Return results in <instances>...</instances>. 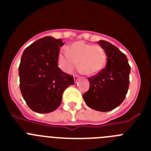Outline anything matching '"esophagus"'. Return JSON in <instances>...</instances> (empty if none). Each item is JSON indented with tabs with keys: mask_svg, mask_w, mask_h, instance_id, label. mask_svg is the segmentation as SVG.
Returning <instances> with one entry per match:
<instances>
[{
	"mask_svg": "<svg viewBox=\"0 0 151 151\" xmlns=\"http://www.w3.org/2000/svg\"><path fill=\"white\" fill-rule=\"evenodd\" d=\"M73 77H74L75 82L76 83V82H78V80L79 79V76H77V75H74V76H73Z\"/></svg>",
	"mask_w": 151,
	"mask_h": 151,
	"instance_id": "esophagus-1",
	"label": "esophagus"
}]
</instances>
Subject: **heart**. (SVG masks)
Segmentation results:
<instances>
[{
  "instance_id": "1",
  "label": "heart",
  "mask_w": 151,
  "mask_h": 151,
  "mask_svg": "<svg viewBox=\"0 0 151 151\" xmlns=\"http://www.w3.org/2000/svg\"><path fill=\"white\" fill-rule=\"evenodd\" d=\"M106 51L99 45L76 41L70 48H63L58 57L60 66L66 73L73 70L78 62V69L87 76L99 73L106 63Z\"/></svg>"
}]
</instances>
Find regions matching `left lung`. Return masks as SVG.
<instances>
[{"instance_id": "8db88e82", "label": "left lung", "mask_w": 151, "mask_h": 151, "mask_svg": "<svg viewBox=\"0 0 151 151\" xmlns=\"http://www.w3.org/2000/svg\"><path fill=\"white\" fill-rule=\"evenodd\" d=\"M97 43L106 54V66L102 71L89 77L90 88L82 95L88 107L107 112L121 104L127 94L131 67L126 56L106 41Z\"/></svg>"}]
</instances>
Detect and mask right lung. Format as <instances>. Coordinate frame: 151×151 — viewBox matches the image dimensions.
Returning a JSON list of instances; mask_svg holds the SVG:
<instances>
[{"label": "right lung", "instance_id": "add662e5", "mask_svg": "<svg viewBox=\"0 0 151 151\" xmlns=\"http://www.w3.org/2000/svg\"><path fill=\"white\" fill-rule=\"evenodd\" d=\"M62 39L46 36L24 50L19 66V88L31 110L38 113L53 112L59 107L65 89L74 85L73 76L58 66Z\"/></svg>", "mask_w": 151, "mask_h": 151}]
</instances>
